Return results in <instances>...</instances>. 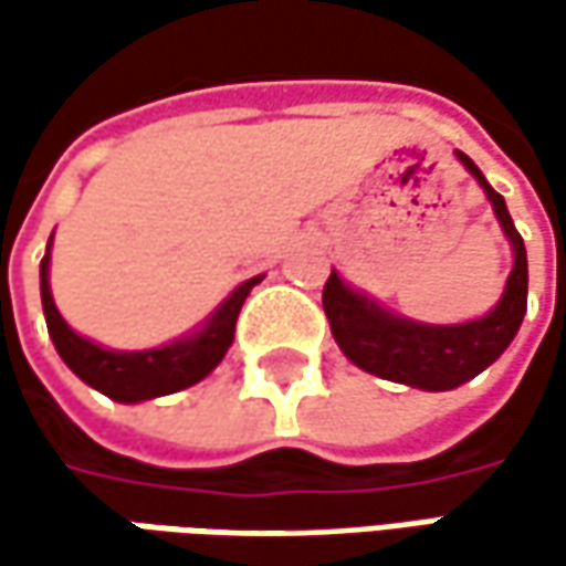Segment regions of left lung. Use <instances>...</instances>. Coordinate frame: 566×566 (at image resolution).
<instances>
[{"instance_id":"obj_1","label":"left lung","mask_w":566,"mask_h":566,"mask_svg":"<svg viewBox=\"0 0 566 566\" xmlns=\"http://www.w3.org/2000/svg\"><path fill=\"white\" fill-rule=\"evenodd\" d=\"M457 160L482 186L513 251L511 276L489 315L463 324H422L384 308L368 293L349 286L337 271H331V280L324 283V315L331 321V334L343 356L368 375L431 394L453 390L482 375L491 361L501 359V353L511 346L523 324L530 290L526 245L513 227L504 198L489 186L482 169L463 150H457Z\"/></svg>"}]
</instances>
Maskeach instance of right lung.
<instances>
[{
  "mask_svg": "<svg viewBox=\"0 0 566 566\" xmlns=\"http://www.w3.org/2000/svg\"><path fill=\"white\" fill-rule=\"evenodd\" d=\"M50 249H53V235H50L46 254L40 261V298H43L46 331H50L55 353L84 384H91L94 390L106 394L116 402L157 400V397L186 390L191 384L205 380L227 356L232 337H235V321L242 312V302L249 298L251 286L261 283V276H264L261 273V276L239 283L205 317V324H198L186 337L164 343L157 349H106L94 339L75 334L65 324V317L59 315L53 290H50Z\"/></svg>",
  "mask_w": 566,
  "mask_h": 566,
  "instance_id": "1",
  "label": "right lung"
}]
</instances>
